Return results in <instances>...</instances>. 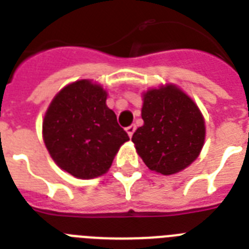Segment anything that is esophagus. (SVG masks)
<instances>
[{
    "instance_id": "obj_1",
    "label": "esophagus",
    "mask_w": 249,
    "mask_h": 249,
    "mask_svg": "<svg viewBox=\"0 0 249 249\" xmlns=\"http://www.w3.org/2000/svg\"><path fill=\"white\" fill-rule=\"evenodd\" d=\"M136 132V125H130V126H128L126 128V133H128L129 137L133 136V133Z\"/></svg>"
}]
</instances>
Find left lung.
<instances>
[{
  "instance_id": "1",
  "label": "left lung",
  "mask_w": 249,
  "mask_h": 249,
  "mask_svg": "<svg viewBox=\"0 0 249 249\" xmlns=\"http://www.w3.org/2000/svg\"><path fill=\"white\" fill-rule=\"evenodd\" d=\"M143 125L132 137L148 169L164 176L181 172L200 154L205 140L204 119L191 98L176 85L143 94Z\"/></svg>"
}]
</instances>
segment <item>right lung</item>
Returning <instances> with one entry per match:
<instances>
[{
    "label": "right lung",
    "mask_w": 249,
    "mask_h": 249,
    "mask_svg": "<svg viewBox=\"0 0 249 249\" xmlns=\"http://www.w3.org/2000/svg\"><path fill=\"white\" fill-rule=\"evenodd\" d=\"M106 99L101 85L79 80L64 86L45 113V146L56 165L76 178L105 174L121 144L129 141Z\"/></svg>",
    "instance_id": "add662e5"
}]
</instances>
